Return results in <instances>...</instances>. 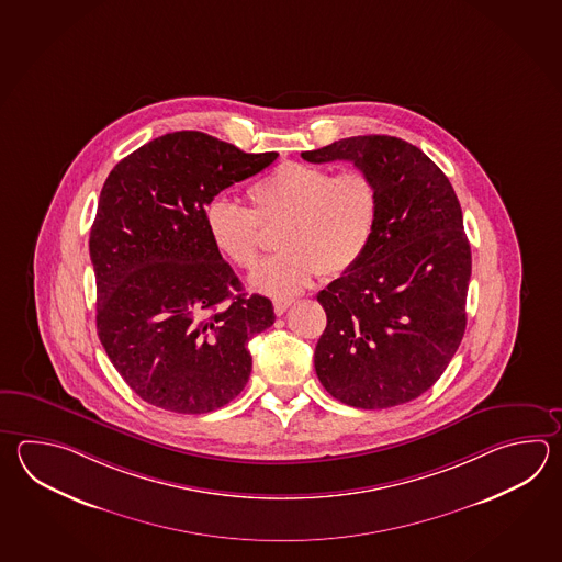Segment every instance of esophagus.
Returning <instances> with one entry per match:
<instances>
[{
  "instance_id": "1",
  "label": "esophagus",
  "mask_w": 562,
  "mask_h": 562,
  "mask_svg": "<svg viewBox=\"0 0 562 562\" xmlns=\"http://www.w3.org/2000/svg\"><path fill=\"white\" fill-rule=\"evenodd\" d=\"M292 302H294V300H274L276 316H282V314H284V312H286V310L290 308V306H292Z\"/></svg>"
}]
</instances>
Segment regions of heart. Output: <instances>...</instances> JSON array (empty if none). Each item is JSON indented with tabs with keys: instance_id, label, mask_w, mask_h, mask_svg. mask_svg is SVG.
I'll return each mask as SVG.
<instances>
[{
	"instance_id": "b5f03b06",
	"label": "heart",
	"mask_w": 562,
	"mask_h": 562,
	"mask_svg": "<svg viewBox=\"0 0 562 562\" xmlns=\"http://www.w3.org/2000/svg\"><path fill=\"white\" fill-rule=\"evenodd\" d=\"M248 207L216 198L204 207L212 244L228 262L250 270L260 258L262 228H278L282 250L250 276V286L272 299L296 296L316 274L338 278L362 260L379 220L376 180L360 168L284 161L248 188Z\"/></svg>"
}]
</instances>
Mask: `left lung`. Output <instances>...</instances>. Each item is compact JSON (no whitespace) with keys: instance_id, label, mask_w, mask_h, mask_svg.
I'll return each mask as SVG.
<instances>
[{"instance_id":"8db88e82","label":"left lung","mask_w":562,"mask_h":562,"mask_svg":"<svg viewBox=\"0 0 562 562\" xmlns=\"http://www.w3.org/2000/svg\"><path fill=\"white\" fill-rule=\"evenodd\" d=\"M302 158L352 161L380 192L367 254L318 294L328 318L314 352L318 380L364 411L414 401L447 370L467 328L472 258L459 198L401 138L355 136Z\"/></svg>"}]
</instances>
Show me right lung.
<instances>
[{
  "label": "right lung",
  "instance_id": "obj_1",
  "mask_svg": "<svg viewBox=\"0 0 562 562\" xmlns=\"http://www.w3.org/2000/svg\"><path fill=\"white\" fill-rule=\"evenodd\" d=\"M276 158L186 130L132 151L103 183L90 232L95 324L142 401L212 413L250 379L248 342L274 324V306L244 294L207 236L204 207Z\"/></svg>",
  "mask_w": 562,
  "mask_h": 562
}]
</instances>
